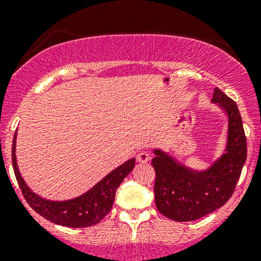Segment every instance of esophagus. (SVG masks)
Returning <instances> with one entry per match:
<instances>
[{
    "label": "esophagus",
    "mask_w": 261,
    "mask_h": 261,
    "mask_svg": "<svg viewBox=\"0 0 261 261\" xmlns=\"http://www.w3.org/2000/svg\"><path fill=\"white\" fill-rule=\"evenodd\" d=\"M136 159H138V162H140V163H147L150 159H151V155H150L149 151L143 150V151L138 152V156H136Z\"/></svg>",
    "instance_id": "34e87169"
}]
</instances>
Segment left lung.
Returning a JSON list of instances; mask_svg holds the SVG:
<instances>
[{"label":"left lung","instance_id":"1","mask_svg":"<svg viewBox=\"0 0 261 261\" xmlns=\"http://www.w3.org/2000/svg\"><path fill=\"white\" fill-rule=\"evenodd\" d=\"M212 101L228 115V140L226 152L210 169H188L165 152L154 150L155 204L173 221L198 220L222 207L235 192L246 162V136L238 105L218 87L213 89Z\"/></svg>","mask_w":261,"mask_h":261}]
</instances>
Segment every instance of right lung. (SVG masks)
Returning <instances> with one entry per match:
<instances>
[{
  "instance_id": "right-lung-1",
  "label": "right lung",
  "mask_w": 261,
  "mask_h": 261,
  "mask_svg": "<svg viewBox=\"0 0 261 261\" xmlns=\"http://www.w3.org/2000/svg\"><path fill=\"white\" fill-rule=\"evenodd\" d=\"M15 139H16V133L12 143V167L23 198L36 213L43 216L50 222L67 227H88L101 222L102 218L111 211L118 186L135 167V159H130L116 168L114 172L107 174L87 193L82 194L77 198L63 202L46 201L33 193L21 178L17 169L16 155H15V147H16Z\"/></svg>"
}]
</instances>
